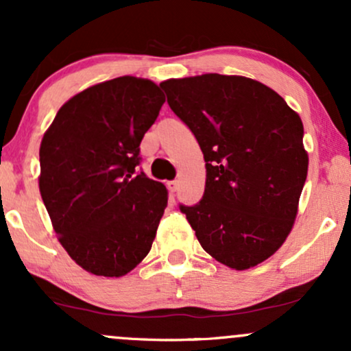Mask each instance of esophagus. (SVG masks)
Returning <instances> with one entry per match:
<instances>
[{"mask_svg": "<svg viewBox=\"0 0 351 351\" xmlns=\"http://www.w3.org/2000/svg\"><path fill=\"white\" fill-rule=\"evenodd\" d=\"M178 181H176V180H173V181H168V183H167V186H168V189H170V193H175L176 191V189H178Z\"/></svg>", "mask_w": 351, "mask_h": 351, "instance_id": "1", "label": "esophagus"}]
</instances>
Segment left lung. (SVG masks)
<instances>
[{
    "mask_svg": "<svg viewBox=\"0 0 351 351\" xmlns=\"http://www.w3.org/2000/svg\"><path fill=\"white\" fill-rule=\"evenodd\" d=\"M160 87L206 162L203 198L180 204L201 247L236 271L261 264L287 239L307 178L299 114L243 75L203 74Z\"/></svg>",
    "mask_w": 351,
    "mask_h": 351,
    "instance_id": "8db88e82",
    "label": "left lung"
}]
</instances>
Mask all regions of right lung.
<instances>
[{
  "instance_id": "add662e5",
  "label": "right lung",
  "mask_w": 351,
  "mask_h": 351,
  "mask_svg": "<svg viewBox=\"0 0 351 351\" xmlns=\"http://www.w3.org/2000/svg\"><path fill=\"white\" fill-rule=\"evenodd\" d=\"M163 102L155 82L123 75L67 100L43 136L39 191L84 271L122 277L150 252L168 191L135 168Z\"/></svg>"
}]
</instances>
